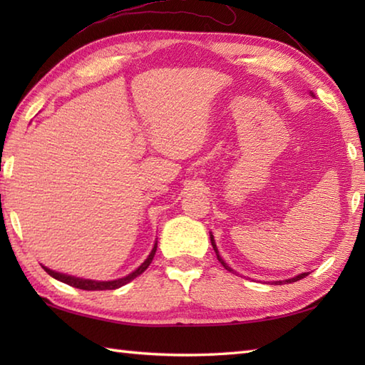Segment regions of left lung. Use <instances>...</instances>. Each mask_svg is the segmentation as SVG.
<instances>
[{"label": "left lung", "instance_id": "left-lung-1", "mask_svg": "<svg viewBox=\"0 0 365 365\" xmlns=\"http://www.w3.org/2000/svg\"><path fill=\"white\" fill-rule=\"evenodd\" d=\"M210 240H212V246H213V250H215V252H216V257H218V260H220V263L221 265L226 268L227 271H232L229 267H227V263L224 262L221 257H220V254H218V250H216V245H215V240H213V235H210ZM309 273H301V274H298L297 277H292V279H289V281H285V282H297V281H299V279H302V277H306ZM284 281H279V282H274V284H277V285H281Z\"/></svg>", "mask_w": 365, "mask_h": 365}]
</instances>
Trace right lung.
I'll return each instance as SVG.
<instances>
[{
    "mask_svg": "<svg viewBox=\"0 0 365 365\" xmlns=\"http://www.w3.org/2000/svg\"><path fill=\"white\" fill-rule=\"evenodd\" d=\"M155 252H157V245L153 246L152 252L149 254V257L145 259V262L143 263L141 267H139L136 271H133V273L122 277V279H118V281H108V282H97V281H89V279H80V277H73V276H67V274H61V273H56V271L53 269H48L46 267H42L46 273H48L51 277L58 279V281L64 282L67 285H72L75 287V289H81V290H114V289H119V287L128 284L130 281H133L135 277H138L139 274H143L144 271L149 268V265L153 260V255Z\"/></svg>",
    "mask_w": 365,
    "mask_h": 365,
    "instance_id": "add662e5",
    "label": "right lung"
}]
</instances>
